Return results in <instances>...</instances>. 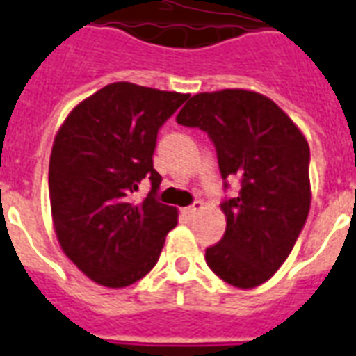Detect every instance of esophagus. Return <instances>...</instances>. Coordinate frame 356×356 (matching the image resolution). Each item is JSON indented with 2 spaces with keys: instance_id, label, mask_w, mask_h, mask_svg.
<instances>
[{
  "instance_id": "obj_1",
  "label": "esophagus",
  "mask_w": 356,
  "mask_h": 356,
  "mask_svg": "<svg viewBox=\"0 0 356 356\" xmlns=\"http://www.w3.org/2000/svg\"><path fill=\"white\" fill-rule=\"evenodd\" d=\"M202 209H204V204H202V202H194V204L186 207L185 213L188 215V217H194V215L202 211Z\"/></svg>"
}]
</instances>
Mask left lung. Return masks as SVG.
Here are the masks:
<instances>
[{"label": "left lung", "instance_id": "left-lung-1", "mask_svg": "<svg viewBox=\"0 0 356 356\" xmlns=\"http://www.w3.org/2000/svg\"><path fill=\"white\" fill-rule=\"evenodd\" d=\"M177 122L209 136L225 188L232 177L241 183L220 204L226 232L205 249V262L228 285H262L291 254L309 213V145L283 109L251 90L196 94Z\"/></svg>", "mask_w": 356, "mask_h": 356}]
</instances>
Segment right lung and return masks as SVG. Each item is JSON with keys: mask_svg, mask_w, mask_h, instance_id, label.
I'll return each mask as SVG.
<instances>
[{"mask_svg": "<svg viewBox=\"0 0 356 356\" xmlns=\"http://www.w3.org/2000/svg\"><path fill=\"white\" fill-rule=\"evenodd\" d=\"M188 94L113 83L70 113L49 164L51 211L67 259L99 285L120 289L151 272L177 209L154 194L162 177L152 165L158 130ZM143 178L152 192L131 204Z\"/></svg>", "mask_w": 356, "mask_h": 356, "instance_id": "right-lung-1", "label": "right lung"}]
</instances>
